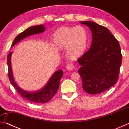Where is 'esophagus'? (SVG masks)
I'll return each mask as SVG.
<instances>
[{
	"label": "esophagus",
	"mask_w": 129,
	"mask_h": 129,
	"mask_svg": "<svg viewBox=\"0 0 129 129\" xmlns=\"http://www.w3.org/2000/svg\"><path fill=\"white\" fill-rule=\"evenodd\" d=\"M66 69L68 71H72L74 69V65L72 63H69V64H68L66 66Z\"/></svg>",
	"instance_id": "obj_1"
}]
</instances>
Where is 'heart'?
Returning <instances> with one entry per match:
<instances>
[{"mask_svg":"<svg viewBox=\"0 0 129 129\" xmlns=\"http://www.w3.org/2000/svg\"><path fill=\"white\" fill-rule=\"evenodd\" d=\"M54 48L57 50L65 48V53L71 59H76L85 51L88 37L81 26L61 27L54 32L52 39Z\"/></svg>","mask_w":129,"mask_h":129,"instance_id":"heart-1","label":"heart"}]
</instances>
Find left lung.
Masks as SVG:
<instances>
[{
	"mask_svg": "<svg viewBox=\"0 0 129 129\" xmlns=\"http://www.w3.org/2000/svg\"><path fill=\"white\" fill-rule=\"evenodd\" d=\"M92 33L90 49L77 61L78 72L82 81V88L95 94L116 84L122 62L119 44L108 28L93 21H80Z\"/></svg>",
	"mask_w": 129,
	"mask_h": 129,
	"instance_id": "1",
	"label": "left lung"
}]
</instances>
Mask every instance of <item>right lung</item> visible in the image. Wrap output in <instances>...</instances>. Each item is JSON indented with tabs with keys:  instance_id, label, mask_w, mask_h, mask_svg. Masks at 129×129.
Here are the masks:
<instances>
[{
	"instance_id": "add662e5",
	"label": "right lung",
	"mask_w": 129,
	"mask_h": 129,
	"mask_svg": "<svg viewBox=\"0 0 129 129\" xmlns=\"http://www.w3.org/2000/svg\"><path fill=\"white\" fill-rule=\"evenodd\" d=\"M45 28L44 25L32 26L25 29L24 31L19 34L15 38L11 47H14L17 43L27 37L32 35L43 33ZM12 52H10L7 56V65L8 68V77L10 81L16 90L26 100L34 103L44 104L50 101L56 93L59 87L60 81L63 76V72L61 69L55 72L49 78L47 84L42 89L38 91H28L24 90L18 86L14 79L12 73L11 66V55Z\"/></svg>"
}]
</instances>
